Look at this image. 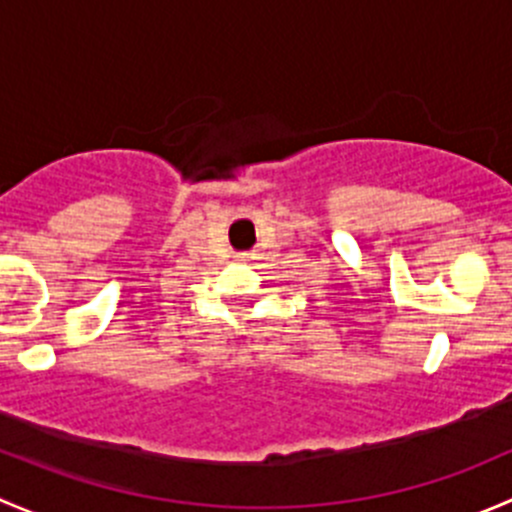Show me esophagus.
Returning <instances> with one entry per match:
<instances>
[{"instance_id":"1","label":"esophagus","mask_w":512,"mask_h":512,"mask_svg":"<svg viewBox=\"0 0 512 512\" xmlns=\"http://www.w3.org/2000/svg\"><path fill=\"white\" fill-rule=\"evenodd\" d=\"M240 257H245V255H240Z\"/></svg>"}]
</instances>
